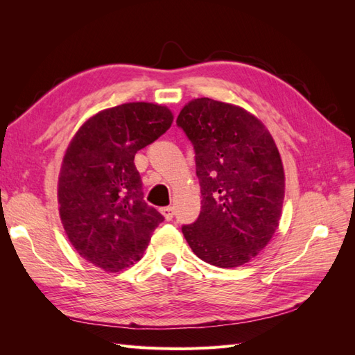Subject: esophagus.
<instances>
[{
	"instance_id": "34e87169",
	"label": "esophagus",
	"mask_w": 355,
	"mask_h": 355,
	"mask_svg": "<svg viewBox=\"0 0 355 355\" xmlns=\"http://www.w3.org/2000/svg\"><path fill=\"white\" fill-rule=\"evenodd\" d=\"M161 214H163L166 220H171L175 216V210H173V207H170V206L163 207V209H161Z\"/></svg>"
}]
</instances>
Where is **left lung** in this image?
<instances>
[{
    "mask_svg": "<svg viewBox=\"0 0 355 355\" xmlns=\"http://www.w3.org/2000/svg\"><path fill=\"white\" fill-rule=\"evenodd\" d=\"M178 125L196 149L201 211L182 227L201 261L235 268L263 250L280 223L286 178L270 130L241 106L192 99Z\"/></svg>",
    "mask_w": 355,
    "mask_h": 355,
    "instance_id": "8db88e82",
    "label": "left lung"
}]
</instances>
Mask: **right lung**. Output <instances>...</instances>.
<instances>
[{
    "label": "right lung",
    "mask_w": 355,
    "mask_h": 355,
    "mask_svg": "<svg viewBox=\"0 0 355 355\" xmlns=\"http://www.w3.org/2000/svg\"><path fill=\"white\" fill-rule=\"evenodd\" d=\"M171 123L167 106L118 105L85 120L63 155L58 180L63 230L77 253L106 272L141 259L164 220L144 201L135 155Z\"/></svg>",
    "instance_id": "right-lung-1"
}]
</instances>
